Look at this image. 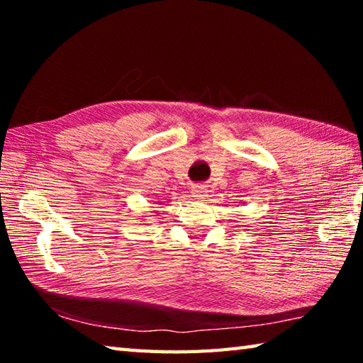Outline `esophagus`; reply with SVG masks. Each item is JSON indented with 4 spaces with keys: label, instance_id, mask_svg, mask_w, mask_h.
I'll use <instances>...</instances> for the list:
<instances>
[{
    "label": "esophagus",
    "instance_id": "34e87169",
    "mask_svg": "<svg viewBox=\"0 0 363 363\" xmlns=\"http://www.w3.org/2000/svg\"><path fill=\"white\" fill-rule=\"evenodd\" d=\"M208 194V189L205 186H194L192 187V196L194 200H203Z\"/></svg>",
    "mask_w": 363,
    "mask_h": 363
}]
</instances>
